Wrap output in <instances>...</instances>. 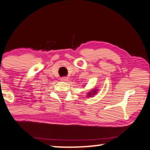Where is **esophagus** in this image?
<instances>
[{"label": "esophagus", "instance_id": "34e87169", "mask_svg": "<svg viewBox=\"0 0 150 150\" xmlns=\"http://www.w3.org/2000/svg\"><path fill=\"white\" fill-rule=\"evenodd\" d=\"M60 80L62 81H67L68 80H69V78H68L67 77H62L60 78Z\"/></svg>", "mask_w": 150, "mask_h": 150}]
</instances>
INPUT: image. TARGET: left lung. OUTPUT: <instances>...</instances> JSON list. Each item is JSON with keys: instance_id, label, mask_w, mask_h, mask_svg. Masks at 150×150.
I'll list each match as a JSON object with an SVG mask.
<instances>
[{"instance_id": "obj_1", "label": "left lung", "mask_w": 150, "mask_h": 150, "mask_svg": "<svg viewBox=\"0 0 150 150\" xmlns=\"http://www.w3.org/2000/svg\"><path fill=\"white\" fill-rule=\"evenodd\" d=\"M97 89H95L94 91H92V93H91V92H90V93H88V97H91V95H94L95 94L97 93Z\"/></svg>"}]
</instances>
